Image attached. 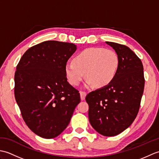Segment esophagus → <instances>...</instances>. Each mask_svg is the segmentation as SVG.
<instances>
[{
  "mask_svg": "<svg viewBox=\"0 0 159 159\" xmlns=\"http://www.w3.org/2000/svg\"><path fill=\"white\" fill-rule=\"evenodd\" d=\"M80 99H81V100H85L87 93H86V92H82L81 91V92H80Z\"/></svg>",
  "mask_w": 159,
  "mask_h": 159,
  "instance_id": "34e87169",
  "label": "esophagus"
}]
</instances>
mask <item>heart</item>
Listing matches in <instances>:
<instances>
[{"label": "heart", "instance_id": "b5f03b06", "mask_svg": "<svg viewBox=\"0 0 159 159\" xmlns=\"http://www.w3.org/2000/svg\"><path fill=\"white\" fill-rule=\"evenodd\" d=\"M120 66L117 54L110 49L89 48L83 50L65 66V74L71 85L76 86L85 76V87H104L113 81Z\"/></svg>", "mask_w": 159, "mask_h": 159}]
</instances>
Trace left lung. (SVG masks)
<instances>
[{
    "mask_svg": "<svg viewBox=\"0 0 159 159\" xmlns=\"http://www.w3.org/2000/svg\"><path fill=\"white\" fill-rule=\"evenodd\" d=\"M120 59L117 74L109 85L87 94L89 120L98 133L116 136L129 127L139 112L144 89L143 67L128 47L106 42Z\"/></svg>",
    "mask_w": 159,
    "mask_h": 159,
    "instance_id": "obj_1",
    "label": "left lung"
}]
</instances>
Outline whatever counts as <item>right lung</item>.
Here are the masks:
<instances>
[{"label":"right lung","instance_id":"obj_1","mask_svg":"<svg viewBox=\"0 0 159 159\" xmlns=\"http://www.w3.org/2000/svg\"><path fill=\"white\" fill-rule=\"evenodd\" d=\"M76 48L72 43L43 42L26 50L17 66L16 102L28 127L42 138L59 135L80 101L79 91L65 74L67 60Z\"/></svg>","mask_w":159,"mask_h":159}]
</instances>
